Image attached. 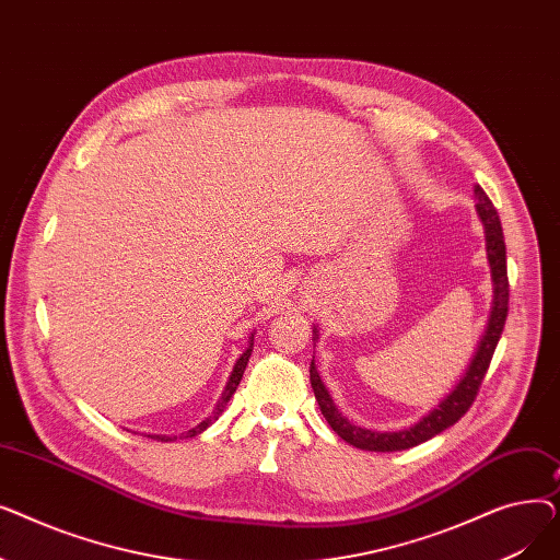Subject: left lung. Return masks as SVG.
I'll return each mask as SVG.
<instances>
[{
	"label": "left lung",
	"mask_w": 560,
	"mask_h": 560,
	"mask_svg": "<svg viewBox=\"0 0 560 560\" xmlns=\"http://www.w3.org/2000/svg\"><path fill=\"white\" fill-rule=\"evenodd\" d=\"M477 197V213L486 229V252L490 262V275H492V311L488 317V327L481 336V342L475 351V359L465 370L463 378L456 384V388L440 401L429 416H424L418 424L401 429V431H370L363 427L351 424L340 410L336 408L325 381L319 378V372L315 363L311 361V386L315 393V399L319 404L322 416L329 422V427L345 440V443L354 445L359 450L368 452H401L410 450L420 443H427L440 431L454 427L467 410L475 404L477 393L481 388V381L490 368L494 347L502 338L504 322L509 315V275H506V243H504V231L502 222H499L497 209L481 186H475ZM317 338V329L313 327V340Z\"/></svg>",
	"instance_id": "1"
}]
</instances>
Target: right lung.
Listing matches in <instances>:
<instances>
[{"label":"right lung","mask_w":560,"mask_h":560,"mask_svg":"<svg viewBox=\"0 0 560 560\" xmlns=\"http://www.w3.org/2000/svg\"><path fill=\"white\" fill-rule=\"evenodd\" d=\"M252 349H254V336L249 338V347L243 351V357L235 361V365H233V372H231V376H229V381H226V388H224V393H222V397H220V401L215 404V410H213V416H209L206 418L203 422H199L195 429H190L188 433H186V438H192V435H197V433H201L203 429H209L222 413H224V408H226V404H229V399H231V395L235 393V388H238V384H241V378H243V372H245V368H247V361H249V357H252ZM154 440H161V443H167V440H172L170 435H152Z\"/></svg>","instance_id":"right-lung-1"}]
</instances>
